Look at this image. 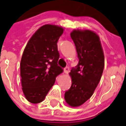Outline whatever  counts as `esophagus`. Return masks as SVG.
Segmentation results:
<instances>
[{"mask_svg": "<svg viewBox=\"0 0 126 126\" xmlns=\"http://www.w3.org/2000/svg\"><path fill=\"white\" fill-rule=\"evenodd\" d=\"M69 70H70L69 67H66L65 68V69H64V72H65V73H68L69 72Z\"/></svg>", "mask_w": 126, "mask_h": 126, "instance_id": "34e87169", "label": "esophagus"}]
</instances>
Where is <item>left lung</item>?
<instances>
[{
    "instance_id": "left-lung-1",
    "label": "left lung",
    "mask_w": 126,
    "mask_h": 126,
    "mask_svg": "<svg viewBox=\"0 0 126 126\" xmlns=\"http://www.w3.org/2000/svg\"><path fill=\"white\" fill-rule=\"evenodd\" d=\"M71 37L79 61L71 70L72 84L65 92V99L69 105L77 107L88 100L98 86L103 73L104 56L99 37L94 32L75 30Z\"/></svg>"
}]
</instances>
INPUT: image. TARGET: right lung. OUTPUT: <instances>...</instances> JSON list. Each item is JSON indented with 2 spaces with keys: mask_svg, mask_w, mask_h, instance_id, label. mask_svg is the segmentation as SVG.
Returning a JSON list of instances; mask_svg holds the SVG:
<instances>
[{
  "mask_svg": "<svg viewBox=\"0 0 126 126\" xmlns=\"http://www.w3.org/2000/svg\"><path fill=\"white\" fill-rule=\"evenodd\" d=\"M63 28L46 24L37 30L28 42L20 62L23 93L33 104L44 100L63 69L57 65L59 53L57 41Z\"/></svg>",
  "mask_w": 126,
  "mask_h": 126,
  "instance_id": "obj_1",
  "label": "right lung"
}]
</instances>
